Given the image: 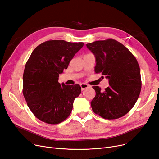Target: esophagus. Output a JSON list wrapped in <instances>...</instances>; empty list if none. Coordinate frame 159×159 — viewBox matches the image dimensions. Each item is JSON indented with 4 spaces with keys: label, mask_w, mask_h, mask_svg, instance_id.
I'll return each mask as SVG.
<instances>
[{
    "label": "esophagus",
    "mask_w": 159,
    "mask_h": 159,
    "mask_svg": "<svg viewBox=\"0 0 159 159\" xmlns=\"http://www.w3.org/2000/svg\"><path fill=\"white\" fill-rule=\"evenodd\" d=\"M80 87H81V89L82 91L83 90H84V89H87V88H89V86L88 85V84H80Z\"/></svg>",
    "instance_id": "esophagus-1"
}]
</instances>
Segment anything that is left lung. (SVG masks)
<instances>
[{
	"mask_svg": "<svg viewBox=\"0 0 159 159\" xmlns=\"http://www.w3.org/2000/svg\"><path fill=\"white\" fill-rule=\"evenodd\" d=\"M95 55V72L108 79L109 86L102 91L93 86L95 96L91 102L95 114L115 120L127 114L139 98L142 88L140 70L134 55L113 39L86 44Z\"/></svg>",
	"mask_w": 159,
	"mask_h": 159,
	"instance_id": "obj_1",
	"label": "left lung"
}]
</instances>
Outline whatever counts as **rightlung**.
I'll list each match as a JSON object with an SVG mask.
<instances>
[{
	"mask_svg": "<svg viewBox=\"0 0 159 159\" xmlns=\"http://www.w3.org/2000/svg\"><path fill=\"white\" fill-rule=\"evenodd\" d=\"M83 45L82 42L47 41L32 51L26 61L23 93L31 112L40 121L54 125L70 115L81 88L60 84L58 77Z\"/></svg>",
	"mask_w": 159,
	"mask_h": 159,
	"instance_id": "right-lung-1",
	"label": "right lung"
}]
</instances>
